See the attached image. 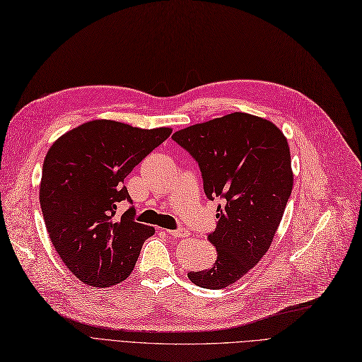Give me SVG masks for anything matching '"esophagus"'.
<instances>
[{"instance_id":"34e87169","label":"esophagus","mask_w":362,"mask_h":362,"mask_svg":"<svg viewBox=\"0 0 362 362\" xmlns=\"http://www.w3.org/2000/svg\"><path fill=\"white\" fill-rule=\"evenodd\" d=\"M171 237H174V238H180V237H186L188 235L189 233H188V230H185V228H177V230H168L167 231Z\"/></svg>"}]
</instances>
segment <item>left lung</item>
<instances>
[{"label": "left lung", "instance_id": "obj_1", "mask_svg": "<svg viewBox=\"0 0 362 362\" xmlns=\"http://www.w3.org/2000/svg\"><path fill=\"white\" fill-rule=\"evenodd\" d=\"M171 139L198 163L207 198L222 199L216 230L207 235L216 262L188 277L202 288H226L259 262L282 221L293 185L288 140L270 120L242 112Z\"/></svg>", "mask_w": 362, "mask_h": 362}]
</instances>
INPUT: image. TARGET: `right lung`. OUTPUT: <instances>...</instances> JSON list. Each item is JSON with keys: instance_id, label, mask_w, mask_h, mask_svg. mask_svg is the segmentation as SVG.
Wrapping results in <instances>:
<instances>
[{"instance_id": "right-lung-1", "label": "right lung", "mask_w": 362, "mask_h": 362, "mask_svg": "<svg viewBox=\"0 0 362 362\" xmlns=\"http://www.w3.org/2000/svg\"><path fill=\"white\" fill-rule=\"evenodd\" d=\"M171 128L141 129L97 119L65 132L45 158L40 206L53 247L78 280L95 288L117 285L131 274L153 226L122 216L117 204L129 202L124 179Z\"/></svg>"}]
</instances>
